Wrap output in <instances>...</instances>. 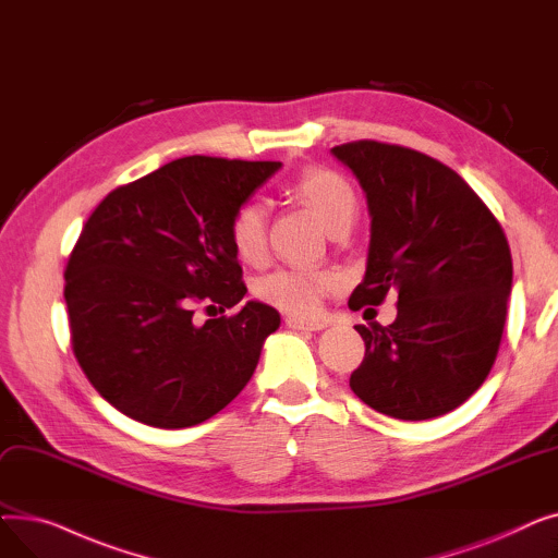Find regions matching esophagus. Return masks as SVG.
I'll return each instance as SVG.
<instances>
[{
    "instance_id": "1",
    "label": "esophagus",
    "mask_w": 558,
    "mask_h": 558,
    "mask_svg": "<svg viewBox=\"0 0 558 558\" xmlns=\"http://www.w3.org/2000/svg\"><path fill=\"white\" fill-rule=\"evenodd\" d=\"M284 324H287V328H291V330H307V332H316V330L328 328V320H320V318H301V316H287Z\"/></svg>"
}]
</instances>
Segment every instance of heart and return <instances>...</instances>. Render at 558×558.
Listing matches in <instances>:
<instances>
[{
	"mask_svg": "<svg viewBox=\"0 0 558 558\" xmlns=\"http://www.w3.org/2000/svg\"><path fill=\"white\" fill-rule=\"evenodd\" d=\"M296 192L307 201L320 223L328 230L353 226L357 215V196L341 175L330 171H312L296 183ZM230 246L242 262L255 264L267 248V208L259 201H246L232 213L228 223ZM339 284L332 271L312 267H278L255 282V296L291 314H314L320 299Z\"/></svg>",
	"mask_w": 558,
	"mask_h": 558,
	"instance_id": "heart-1",
	"label": "heart"
}]
</instances>
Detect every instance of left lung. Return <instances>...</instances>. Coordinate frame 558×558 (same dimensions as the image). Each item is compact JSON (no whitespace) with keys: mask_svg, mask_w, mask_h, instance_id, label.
<instances>
[{"mask_svg":"<svg viewBox=\"0 0 558 558\" xmlns=\"http://www.w3.org/2000/svg\"><path fill=\"white\" fill-rule=\"evenodd\" d=\"M332 156L357 175L371 215L364 280L350 310L398 294L391 326L366 343L350 389L400 421L444 416L471 398L500 348L513 264L505 230L457 171L398 144L360 140Z\"/></svg>","mask_w":558,"mask_h":558,"instance_id":"left-lung-1","label":"left lung"}]
</instances>
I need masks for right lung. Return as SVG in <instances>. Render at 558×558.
Wrapping results in <instances>:
<instances>
[{"instance_id":"1","label":"right lung","mask_w":558,"mask_h":558,"mask_svg":"<svg viewBox=\"0 0 558 558\" xmlns=\"http://www.w3.org/2000/svg\"><path fill=\"white\" fill-rule=\"evenodd\" d=\"M280 167L179 158L112 190L85 221L65 269L72 350L129 418L192 427L248 385L280 314L246 301L238 314L198 324L194 310L244 299L228 223Z\"/></svg>"}]
</instances>
